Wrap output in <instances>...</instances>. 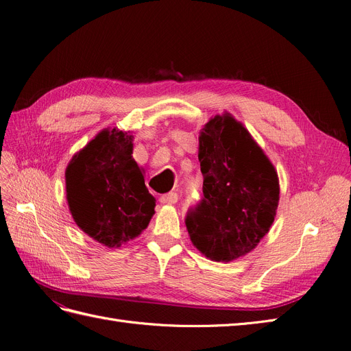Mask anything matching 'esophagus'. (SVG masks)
I'll return each instance as SVG.
<instances>
[{
    "label": "esophagus",
    "instance_id": "esophagus-1",
    "mask_svg": "<svg viewBox=\"0 0 351 351\" xmlns=\"http://www.w3.org/2000/svg\"><path fill=\"white\" fill-rule=\"evenodd\" d=\"M178 193L176 192H169V193H165V195H162L159 198V201L162 204H176L178 202Z\"/></svg>",
    "mask_w": 351,
    "mask_h": 351
}]
</instances>
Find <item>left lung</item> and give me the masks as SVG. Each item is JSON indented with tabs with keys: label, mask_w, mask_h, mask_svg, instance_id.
Returning a JSON list of instances; mask_svg holds the SVG:
<instances>
[{
	"label": "left lung",
	"mask_w": 351,
	"mask_h": 351,
	"mask_svg": "<svg viewBox=\"0 0 351 351\" xmlns=\"http://www.w3.org/2000/svg\"><path fill=\"white\" fill-rule=\"evenodd\" d=\"M202 199L188 210L193 245L211 261L231 262L252 252L274 223L279 182L274 165L231 115H215L202 128Z\"/></svg>",
	"instance_id": "8db88e82"
}]
</instances>
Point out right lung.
I'll list each match as a JSON object with an SVG mask.
<instances>
[{
  "mask_svg": "<svg viewBox=\"0 0 351 351\" xmlns=\"http://www.w3.org/2000/svg\"><path fill=\"white\" fill-rule=\"evenodd\" d=\"M132 153V136L104 130L66 169V198L75 223L107 247L137 237L154 214V198Z\"/></svg>",
  "mask_w": 351,
  "mask_h": 351,
  "instance_id": "1",
  "label": "right lung"
}]
</instances>
